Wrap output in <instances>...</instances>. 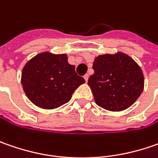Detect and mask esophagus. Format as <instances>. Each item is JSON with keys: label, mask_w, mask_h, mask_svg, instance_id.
<instances>
[{"label": "esophagus", "mask_w": 158, "mask_h": 158, "mask_svg": "<svg viewBox=\"0 0 158 158\" xmlns=\"http://www.w3.org/2000/svg\"><path fill=\"white\" fill-rule=\"evenodd\" d=\"M83 78L85 79V82H88V79H89V75H88V74H86L85 76H83Z\"/></svg>", "instance_id": "34e87169"}]
</instances>
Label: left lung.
<instances>
[{
    "label": "left lung",
    "mask_w": 158,
    "mask_h": 158,
    "mask_svg": "<svg viewBox=\"0 0 158 158\" xmlns=\"http://www.w3.org/2000/svg\"><path fill=\"white\" fill-rule=\"evenodd\" d=\"M88 85L96 104L102 108L119 112L131 106L144 87L143 71L138 64L123 52L104 54L95 59Z\"/></svg>",
    "instance_id": "1"
}]
</instances>
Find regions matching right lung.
Returning <instances> with one entry per match:
<instances>
[{"label": "right lung", "instance_id": "add662e5", "mask_svg": "<svg viewBox=\"0 0 158 158\" xmlns=\"http://www.w3.org/2000/svg\"><path fill=\"white\" fill-rule=\"evenodd\" d=\"M22 85L28 98L44 109H54L68 103L85 82L68 62L67 54L42 52L29 60L22 72Z\"/></svg>", "mask_w": 158, "mask_h": 158}]
</instances>
